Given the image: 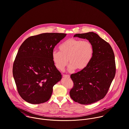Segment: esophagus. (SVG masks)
I'll return each mask as SVG.
<instances>
[{
    "mask_svg": "<svg viewBox=\"0 0 129 129\" xmlns=\"http://www.w3.org/2000/svg\"><path fill=\"white\" fill-rule=\"evenodd\" d=\"M63 76L64 77H67V78H70V75H67V74H63Z\"/></svg>",
    "mask_w": 129,
    "mask_h": 129,
    "instance_id": "esophagus-1",
    "label": "esophagus"
}]
</instances>
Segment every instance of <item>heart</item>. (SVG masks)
I'll list each match as a JSON object with an SVG mask.
<instances>
[{
	"mask_svg": "<svg viewBox=\"0 0 129 129\" xmlns=\"http://www.w3.org/2000/svg\"><path fill=\"white\" fill-rule=\"evenodd\" d=\"M59 51H54L52 59L56 69L63 71L70 63L69 71L77 69L81 71L91 63L94 53L92 43L89 40L71 38L65 40L59 47Z\"/></svg>",
	"mask_w": 129,
	"mask_h": 129,
	"instance_id": "b5f03b06",
	"label": "heart"
}]
</instances>
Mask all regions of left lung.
Instances as JSON below:
<instances>
[{
  "label": "left lung",
  "mask_w": 129,
  "mask_h": 129,
  "mask_svg": "<svg viewBox=\"0 0 129 129\" xmlns=\"http://www.w3.org/2000/svg\"><path fill=\"white\" fill-rule=\"evenodd\" d=\"M74 37L86 38L94 48L89 66L70 75L73 82L69 93L70 97L79 104L88 105L103 99L107 93L115 75L114 54L108 43L95 33L76 34Z\"/></svg>",
  "instance_id": "obj_1"
}]
</instances>
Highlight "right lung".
Wrapping results in <instances>:
<instances>
[{"instance_id":"right-lung-1","label":"right lung","mask_w":129,"mask_h":129,"mask_svg":"<svg viewBox=\"0 0 129 129\" xmlns=\"http://www.w3.org/2000/svg\"><path fill=\"white\" fill-rule=\"evenodd\" d=\"M66 36L65 33H42L28 37L20 46L13 74L18 92L26 102L40 104L50 99L54 85L62 78L52 54Z\"/></svg>"}]
</instances>
